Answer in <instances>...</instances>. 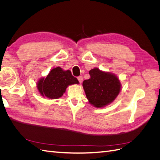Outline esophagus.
<instances>
[{
	"label": "esophagus",
	"instance_id": "1",
	"mask_svg": "<svg viewBox=\"0 0 160 160\" xmlns=\"http://www.w3.org/2000/svg\"><path fill=\"white\" fill-rule=\"evenodd\" d=\"M77 79H78V81H79V83H81L82 81H83V77H82L81 76H79L78 77H77Z\"/></svg>",
	"mask_w": 160,
	"mask_h": 160
}]
</instances>
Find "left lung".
<instances>
[{"mask_svg":"<svg viewBox=\"0 0 160 160\" xmlns=\"http://www.w3.org/2000/svg\"><path fill=\"white\" fill-rule=\"evenodd\" d=\"M90 78L83 82L87 98L96 108L111 103L119 93L121 84L115 75L95 68L89 71Z\"/></svg>","mask_w":160,"mask_h":160,"instance_id":"left-lung-1","label":"left lung"}]
</instances>
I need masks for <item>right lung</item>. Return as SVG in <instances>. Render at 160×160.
I'll use <instances>...</instances> for the list:
<instances>
[{"label": "right lung", "instance_id": "obj_1", "mask_svg": "<svg viewBox=\"0 0 160 160\" xmlns=\"http://www.w3.org/2000/svg\"><path fill=\"white\" fill-rule=\"evenodd\" d=\"M78 83V80L72 75L69 70L63 71L61 67H56L51 71L45 79L38 81L37 88L42 96L58 99L63 95L67 86Z\"/></svg>", "mask_w": 160, "mask_h": 160}]
</instances>
